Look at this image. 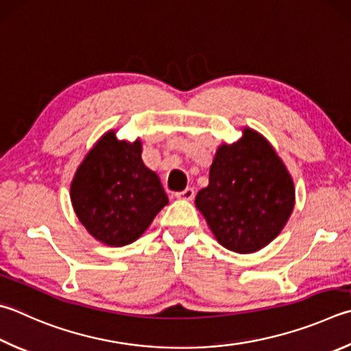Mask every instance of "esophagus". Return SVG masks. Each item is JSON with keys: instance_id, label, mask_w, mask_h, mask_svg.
<instances>
[{"instance_id": "1", "label": "esophagus", "mask_w": 351, "mask_h": 351, "mask_svg": "<svg viewBox=\"0 0 351 351\" xmlns=\"http://www.w3.org/2000/svg\"><path fill=\"white\" fill-rule=\"evenodd\" d=\"M175 197L176 199H182V201H192L195 197V190L187 187L186 190H182V192L175 193Z\"/></svg>"}]
</instances>
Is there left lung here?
I'll return each instance as SVG.
<instances>
[{
    "label": "left lung",
    "mask_w": 351,
    "mask_h": 351,
    "mask_svg": "<svg viewBox=\"0 0 351 351\" xmlns=\"http://www.w3.org/2000/svg\"><path fill=\"white\" fill-rule=\"evenodd\" d=\"M213 237L234 253H254L282 232L295 208V182L269 139L244 127L232 144L222 143L196 195Z\"/></svg>",
    "instance_id": "1"
}]
</instances>
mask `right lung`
<instances>
[{
	"label": "right lung",
	"instance_id": "right-lung-1",
	"mask_svg": "<svg viewBox=\"0 0 351 351\" xmlns=\"http://www.w3.org/2000/svg\"><path fill=\"white\" fill-rule=\"evenodd\" d=\"M143 143L101 136L70 184V201L88 234L109 247L135 242L169 204L158 175L143 162Z\"/></svg>",
	"mask_w": 351,
	"mask_h": 351
}]
</instances>
